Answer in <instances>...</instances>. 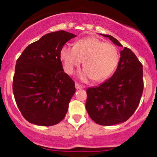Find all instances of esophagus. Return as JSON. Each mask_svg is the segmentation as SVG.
Listing matches in <instances>:
<instances>
[{"label": "esophagus", "mask_w": 157, "mask_h": 157, "mask_svg": "<svg viewBox=\"0 0 157 157\" xmlns=\"http://www.w3.org/2000/svg\"><path fill=\"white\" fill-rule=\"evenodd\" d=\"M75 88H76L77 89H82V86H81L80 84H78L77 82L75 83Z\"/></svg>", "instance_id": "34e87169"}]
</instances>
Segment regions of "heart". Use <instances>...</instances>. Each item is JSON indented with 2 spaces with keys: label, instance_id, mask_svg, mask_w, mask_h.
I'll return each mask as SVG.
<instances>
[{
  "label": "heart",
  "instance_id": "obj_1",
  "mask_svg": "<svg viewBox=\"0 0 157 157\" xmlns=\"http://www.w3.org/2000/svg\"><path fill=\"white\" fill-rule=\"evenodd\" d=\"M64 71L71 75L83 61L84 69L78 77L82 81L93 79L96 82L107 80L117 67L120 54L114 45L94 37L79 40L75 47L65 45L60 52Z\"/></svg>",
  "mask_w": 157,
  "mask_h": 157
}]
</instances>
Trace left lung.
<instances>
[{
	"instance_id": "obj_1",
	"label": "left lung",
	"mask_w": 157,
	"mask_h": 157,
	"mask_svg": "<svg viewBox=\"0 0 157 157\" xmlns=\"http://www.w3.org/2000/svg\"><path fill=\"white\" fill-rule=\"evenodd\" d=\"M100 35L122 47L111 35ZM142 76V63L130 48L124 47L112 77L99 86L86 90V109L91 120L99 125L107 126L128 120L141 99L144 86Z\"/></svg>"
}]
</instances>
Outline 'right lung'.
<instances>
[{"label": "right lung", "instance_id": "add662e5", "mask_svg": "<svg viewBox=\"0 0 157 157\" xmlns=\"http://www.w3.org/2000/svg\"><path fill=\"white\" fill-rule=\"evenodd\" d=\"M76 36L63 30L46 34L17 60L12 89L21 114L30 123L51 126L66 117L76 89L64 72L60 52Z\"/></svg>", "mask_w": 157, "mask_h": 157}]
</instances>
